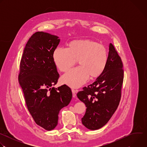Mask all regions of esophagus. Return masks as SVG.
Wrapping results in <instances>:
<instances>
[{"mask_svg":"<svg viewBox=\"0 0 147 147\" xmlns=\"http://www.w3.org/2000/svg\"><path fill=\"white\" fill-rule=\"evenodd\" d=\"M71 91H72V94H73V97H76V93L77 92V90H75L74 89H72L71 90Z\"/></svg>","mask_w":147,"mask_h":147,"instance_id":"esophagus-1","label":"esophagus"}]
</instances>
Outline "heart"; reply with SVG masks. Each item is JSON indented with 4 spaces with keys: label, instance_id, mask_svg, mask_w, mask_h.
Segmentation results:
<instances>
[{
    "label": "heart",
    "instance_id": "b5f03b06",
    "mask_svg": "<svg viewBox=\"0 0 147 147\" xmlns=\"http://www.w3.org/2000/svg\"><path fill=\"white\" fill-rule=\"evenodd\" d=\"M53 61L61 72L66 73L77 63L78 67L62 76L63 83L78 88L88 80L99 78L106 69L108 54L104 45L90 39L70 41L67 49L56 48L52 53Z\"/></svg>",
    "mask_w": 147,
    "mask_h": 147
}]
</instances>
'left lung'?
Returning <instances> with one entry per match:
<instances>
[{"label": "left lung", "instance_id": "1", "mask_svg": "<svg viewBox=\"0 0 147 147\" xmlns=\"http://www.w3.org/2000/svg\"><path fill=\"white\" fill-rule=\"evenodd\" d=\"M123 78L121 57L113 45L110 44L108 63L104 72L95 82L84 87L77 94L87 107L81 119L86 127L98 130L110 120L120 100Z\"/></svg>", "mask_w": 147, "mask_h": 147}]
</instances>
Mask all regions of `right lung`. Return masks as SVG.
Returning <instances> with one entry per match:
<instances>
[{"label":"right lung","mask_w":147,"mask_h":147,"mask_svg":"<svg viewBox=\"0 0 147 147\" xmlns=\"http://www.w3.org/2000/svg\"><path fill=\"white\" fill-rule=\"evenodd\" d=\"M59 42L56 35L43 31L34 33L26 45L20 64L18 82L27 109L36 124L48 131L55 128L59 111L72 98L67 86L53 87L59 74L52 53Z\"/></svg>","instance_id":"1"}]
</instances>
